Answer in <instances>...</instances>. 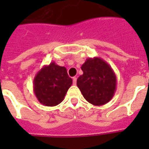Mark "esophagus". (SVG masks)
<instances>
[{
  "label": "esophagus",
  "instance_id": "1",
  "mask_svg": "<svg viewBox=\"0 0 149 149\" xmlns=\"http://www.w3.org/2000/svg\"><path fill=\"white\" fill-rule=\"evenodd\" d=\"M72 82H73V84H77V77L72 78Z\"/></svg>",
  "mask_w": 149,
  "mask_h": 149
}]
</instances>
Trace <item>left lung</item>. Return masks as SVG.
Instances as JSON below:
<instances>
[{"label": "left lung", "instance_id": "left-lung-1", "mask_svg": "<svg viewBox=\"0 0 149 149\" xmlns=\"http://www.w3.org/2000/svg\"><path fill=\"white\" fill-rule=\"evenodd\" d=\"M83 74L77 84L84 99L100 106L112 100L116 88V77L108 63L100 57L88 58L81 66Z\"/></svg>", "mask_w": 149, "mask_h": 149}]
</instances>
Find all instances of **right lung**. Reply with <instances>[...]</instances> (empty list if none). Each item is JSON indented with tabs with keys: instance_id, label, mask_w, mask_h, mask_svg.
Instances as JSON below:
<instances>
[{
	"instance_id": "add662e5",
	"label": "right lung",
	"mask_w": 149,
	"mask_h": 149,
	"mask_svg": "<svg viewBox=\"0 0 149 149\" xmlns=\"http://www.w3.org/2000/svg\"><path fill=\"white\" fill-rule=\"evenodd\" d=\"M72 84L67 69L55 62L45 65L33 80V92L40 103L45 106H56L61 103Z\"/></svg>"
}]
</instances>
